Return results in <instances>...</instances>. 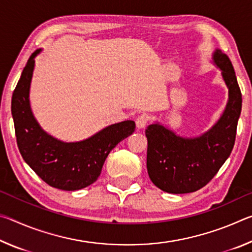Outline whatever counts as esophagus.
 I'll list each match as a JSON object with an SVG mask.
<instances>
[{"label": "esophagus", "instance_id": "esophagus-1", "mask_svg": "<svg viewBox=\"0 0 252 252\" xmlns=\"http://www.w3.org/2000/svg\"><path fill=\"white\" fill-rule=\"evenodd\" d=\"M149 120H150V117H149L148 114H146V113L140 114V116L136 118V120H135L136 126H138L139 129H142V127H144L148 125Z\"/></svg>", "mask_w": 252, "mask_h": 252}]
</instances>
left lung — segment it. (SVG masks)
Here are the masks:
<instances>
[{"mask_svg": "<svg viewBox=\"0 0 252 252\" xmlns=\"http://www.w3.org/2000/svg\"><path fill=\"white\" fill-rule=\"evenodd\" d=\"M222 70L229 89V101L222 117L200 138L183 139L158 123L148 126L147 169L159 189L169 193H190L210 182L231 153L236 141L242 95L236 73L227 54L213 55Z\"/></svg>", "mask_w": 252, "mask_h": 252, "instance_id": "8db88e82", "label": "left lung"}]
</instances>
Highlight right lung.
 <instances>
[{"mask_svg": "<svg viewBox=\"0 0 252 252\" xmlns=\"http://www.w3.org/2000/svg\"><path fill=\"white\" fill-rule=\"evenodd\" d=\"M32 53L12 95V117L16 143L24 161L49 186L74 191L92 185L104 161L117 144L134 132V121L126 120L105 127L90 139L75 143L58 141L46 134L34 119L29 92L34 69Z\"/></svg>", "mask_w": 252, "mask_h": 252, "instance_id": "1", "label": "right lung"}]
</instances>
